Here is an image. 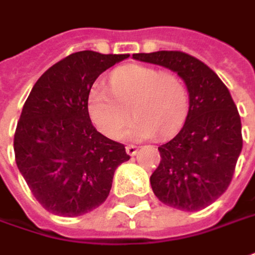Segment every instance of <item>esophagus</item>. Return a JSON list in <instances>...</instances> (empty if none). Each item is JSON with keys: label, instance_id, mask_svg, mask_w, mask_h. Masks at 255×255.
Returning <instances> with one entry per match:
<instances>
[{"label": "esophagus", "instance_id": "1", "mask_svg": "<svg viewBox=\"0 0 255 255\" xmlns=\"http://www.w3.org/2000/svg\"><path fill=\"white\" fill-rule=\"evenodd\" d=\"M126 151H127V154L129 156H134L136 154V146L135 145H127L126 146Z\"/></svg>", "mask_w": 255, "mask_h": 255}]
</instances>
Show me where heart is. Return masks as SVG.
Segmentation results:
<instances>
[{
  "label": "heart",
  "mask_w": 255,
  "mask_h": 255,
  "mask_svg": "<svg viewBox=\"0 0 255 255\" xmlns=\"http://www.w3.org/2000/svg\"><path fill=\"white\" fill-rule=\"evenodd\" d=\"M111 87L96 83L89 93V113L96 127L116 138L129 117L132 104L135 119L126 129L129 139H146L176 131L188 113V89L179 76L163 73L145 65H127L114 70Z\"/></svg>",
  "instance_id": "1"
}]
</instances>
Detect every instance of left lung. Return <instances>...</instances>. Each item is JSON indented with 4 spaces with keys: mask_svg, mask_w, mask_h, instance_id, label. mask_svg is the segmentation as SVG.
I'll return each mask as SVG.
<instances>
[{
    "mask_svg": "<svg viewBox=\"0 0 255 255\" xmlns=\"http://www.w3.org/2000/svg\"><path fill=\"white\" fill-rule=\"evenodd\" d=\"M132 57L176 72L189 93L183 127L158 146L161 162L149 179L155 196L179 210L205 209L229 188L243 148L242 120L230 92L210 67L185 52Z\"/></svg>",
    "mask_w": 255,
    "mask_h": 255,
    "instance_id": "obj_1",
    "label": "left lung"
}]
</instances>
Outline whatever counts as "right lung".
Masks as SVG:
<instances>
[{"mask_svg": "<svg viewBox=\"0 0 255 255\" xmlns=\"http://www.w3.org/2000/svg\"><path fill=\"white\" fill-rule=\"evenodd\" d=\"M128 56L72 53L40 76L23 104L15 161L32 195L53 215L75 217L100 206L116 169L129 159L124 145L100 134L89 116L93 83Z\"/></svg>", "mask_w": 255, "mask_h": 255, "instance_id": "right-lung-1", "label": "right lung"}]
</instances>
